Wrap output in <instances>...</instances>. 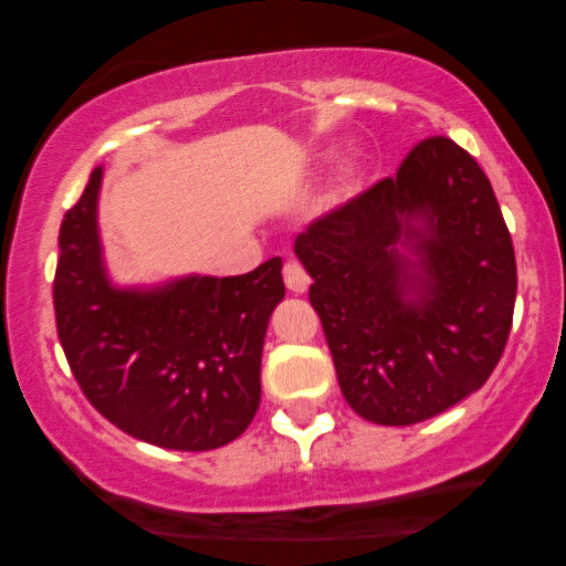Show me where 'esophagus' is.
<instances>
[{
  "label": "esophagus",
  "mask_w": 566,
  "mask_h": 566,
  "mask_svg": "<svg viewBox=\"0 0 566 566\" xmlns=\"http://www.w3.org/2000/svg\"><path fill=\"white\" fill-rule=\"evenodd\" d=\"M282 274H284V284H287V290L295 292V295H303V292L308 290L311 279H308V274H305V269L297 261L284 263Z\"/></svg>",
  "instance_id": "esophagus-1"
}]
</instances>
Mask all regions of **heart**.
<instances>
[{
	"label": "heart",
	"instance_id": "heart-1",
	"mask_svg": "<svg viewBox=\"0 0 566 566\" xmlns=\"http://www.w3.org/2000/svg\"><path fill=\"white\" fill-rule=\"evenodd\" d=\"M356 175H359V159H346L340 165V180H354Z\"/></svg>",
	"mask_w": 566,
	"mask_h": 566
}]
</instances>
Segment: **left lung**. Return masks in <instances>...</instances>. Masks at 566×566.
<instances>
[{
  "mask_svg": "<svg viewBox=\"0 0 566 566\" xmlns=\"http://www.w3.org/2000/svg\"><path fill=\"white\" fill-rule=\"evenodd\" d=\"M356 415L412 426L479 391L503 356L516 258L490 180L450 138L409 151L295 239Z\"/></svg>",
  "mask_w": 566,
  "mask_h": 566,
  "instance_id": "obj_1",
  "label": "left lung"
}]
</instances>
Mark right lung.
<instances>
[{
  "mask_svg": "<svg viewBox=\"0 0 566 566\" xmlns=\"http://www.w3.org/2000/svg\"><path fill=\"white\" fill-rule=\"evenodd\" d=\"M103 167L61 223L55 322L84 396L129 437L180 452L218 450L255 418L282 261L242 276H175L125 287L97 229Z\"/></svg>",
  "mask_w": 566,
  "mask_h": 566,
  "instance_id": "add662e5",
  "label": "right lung"
}]
</instances>
